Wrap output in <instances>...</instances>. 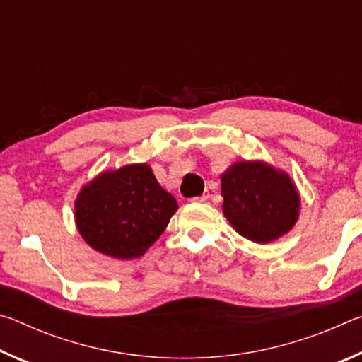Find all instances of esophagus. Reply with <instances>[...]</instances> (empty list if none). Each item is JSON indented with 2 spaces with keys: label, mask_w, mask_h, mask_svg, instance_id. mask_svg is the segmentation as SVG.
Here are the masks:
<instances>
[{
  "label": "esophagus",
  "mask_w": 362,
  "mask_h": 362,
  "mask_svg": "<svg viewBox=\"0 0 362 362\" xmlns=\"http://www.w3.org/2000/svg\"><path fill=\"white\" fill-rule=\"evenodd\" d=\"M207 198H209V194H201V196H196L192 201L193 203H206Z\"/></svg>",
  "instance_id": "34e87169"
}]
</instances>
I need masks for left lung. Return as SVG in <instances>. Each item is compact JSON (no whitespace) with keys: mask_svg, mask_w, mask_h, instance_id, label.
Returning a JSON list of instances; mask_svg holds the SVG:
<instances>
[{"mask_svg":"<svg viewBox=\"0 0 362 362\" xmlns=\"http://www.w3.org/2000/svg\"><path fill=\"white\" fill-rule=\"evenodd\" d=\"M220 182L223 216L246 240L273 243L297 223L300 193L284 170L262 159L236 161Z\"/></svg>","mask_w":362,"mask_h":362,"instance_id":"obj_1","label":"left lung"}]
</instances>
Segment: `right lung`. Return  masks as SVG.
Instances as JSON below:
<instances>
[{"mask_svg":"<svg viewBox=\"0 0 362 362\" xmlns=\"http://www.w3.org/2000/svg\"><path fill=\"white\" fill-rule=\"evenodd\" d=\"M179 209L146 163L102 170L81 187L75 223L83 240L103 255L131 260L144 255Z\"/></svg>","mask_w":362,"mask_h":362,"instance_id":"add662e5","label":"right lung"}]
</instances>
